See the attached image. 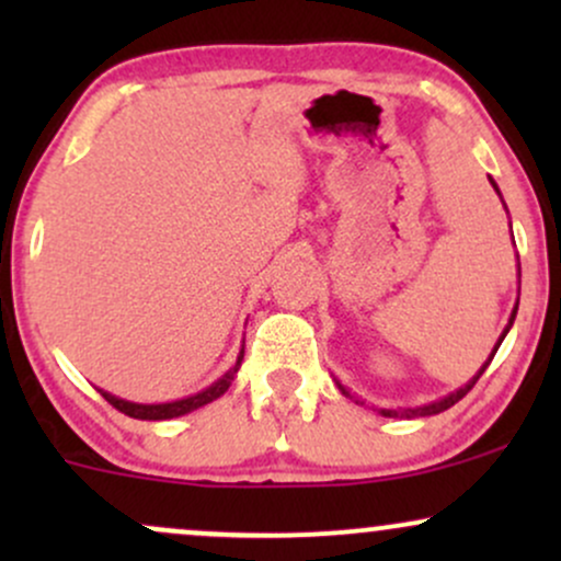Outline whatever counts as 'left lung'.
I'll use <instances>...</instances> for the list:
<instances>
[{
	"mask_svg": "<svg viewBox=\"0 0 561 561\" xmlns=\"http://www.w3.org/2000/svg\"><path fill=\"white\" fill-rule=\"evenodd\" d=\"M491 184L495 186V182H493V179H491ZM495 192H499V186H495ZM514 317H517V311H514V313H512V321H514ZM512 321H508V327H512ZM508 327H506V330H504V334H501V340H504V337H506ZM501 340H499V345H501ZM499 345H495V347H493V353H491V358H488V364H491V362H493V356H495V351H499ZM488 364H485V366H482V369L478 371V375H474V379H472V382H467V385H465V388H459V390H456V392H450V396H448V398H443V401H437V403H430V405H422V409H405V411H396V409H377V411H379V414H382V416H392V420H396V416H401V420H403V416H405V420H409V416H433V414H440V411H446V409H450V405H454V403H459V401H461V398H465V396H467V392L474 388V382H478V379H480V375H482V371H485V369H488ZM337 388H340V390H343V396H345V398H353V396H351V392H347V390L343 388V385H337ZM353 401H356V403H364V401H358V398H353Z\"/></svg>",
	"mask_w": 561,
	"mask_h": 561,
	"instance_id": "1",
	"label": "left lung"
}]
</instances>
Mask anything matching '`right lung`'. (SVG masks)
Masks as SVG:
<instances>
[{"instance_id":"add662e5","label":"right lung","mask_w":561,"mask_h":561,"mask_svg":"<svg viewBox=\"0 0 561 561\" xmlns=\"http://www.w3.org/2000/svg\"><path fill=\"white\" fill-rule=\"evenodd\" d=\"M240 364H242V353H240V358H237V364L227 371V375L218 379V382L210 385L208 390L197 392V396H192V398H182V401H173V403H152V405L128 403V401H121V398L111 396V392H105V390H100V392H102V398H105V401L113 405V409H118L121 414L131 416V420H173V416L190 414V411L199 409V405L216 401L218 396H224V392L229 390L231 379L237 377V369H240Z\"/></svg>"}]
</instances>
